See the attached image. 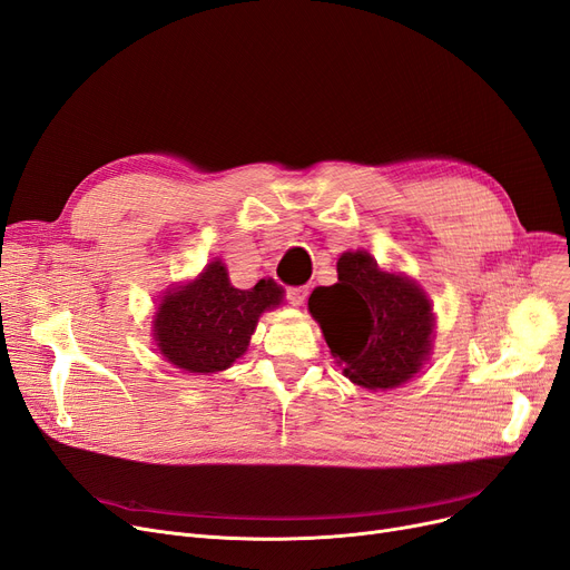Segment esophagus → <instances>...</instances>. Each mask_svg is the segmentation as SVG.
Segmentation results:
<instances>
[{"label": "esophagus", "instance_id": "1", "mask_svg": "<svg viewBox=\"0 0 570 570\" xmlns=\"http://www.w3.org/2000/svg\"><path fill=\"white\" fill-rule=\"evenodd\" d=\"M307 293H309L307 286H288L286 288V301L291 305H295V307H301L305 303V298H307Z\"/></svg>", "mask_w": 570, "mask_h": 570}]
</instances>
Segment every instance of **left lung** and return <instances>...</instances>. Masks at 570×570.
<instances>
[{"instance_id": "left-lung-1", "label": "left lung", "mask_w": 570, "mask_h": 570, "mask_svg": "<svg viewBox=\"0 0 570 570\" xmlns=\"http://www.w3.org/2000/svg\"><path fill=\"white\" fill-rule=\"evenodd\" d=\"M307 305L344 375L363 389L401 386L431 356L435 318L424 288L367 252H344L337 284L314 288Z\"/></svg>"}]
</instances>
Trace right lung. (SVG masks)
<instances>
[{
  "mask_svg": "<svg viewBox=\"0 0 570 570\" xmlns=\"http://www.w3.org/2000/svg\"><path fill=\"white\" fill-rule=\"evenodd\" d=\"M282 286L272 279L246 291L235 288L226 265L216 258L193 282L163 295L154 318L158 350L186 373L226 370L246 352L258 316L282 305Z\"/></svg>",
  "mask_w": 570,
  "mask_h": 570,
  "instance_id": "add662e5",
  "label": "right lung"
}]
</instances>
